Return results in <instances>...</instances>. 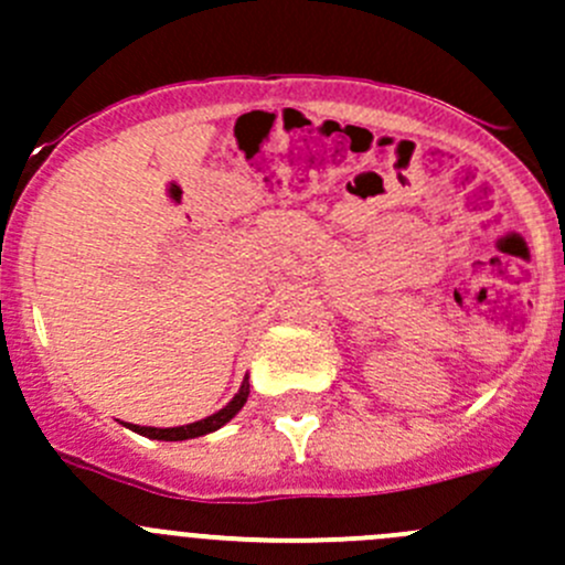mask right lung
I'll return each mask as SVG.
<instances>
[{
	"label": "right lung",
	"mask_w": 565,
	"mask_h": 565,
	"mask_svg": "<svg viewBox=\"0 0 565 565\" xmlns=\"http://www.w3.org/2000/svg\"><path fill=\"white\" fill-rule=\"evenodd\" d=\"M247 395H250V382H247V376H245L239 384V393H236L223 409H217L214 415H209V418L194 420V424H186V426H170V429H158V426H139V424H125V426H128V429H134L136 435L150 437V440H192V437L211 435V431H217L220 426L228 424V420L234 418L242 407H245Z\"/></svg>",
	"instance_id": "right-lung-1"
}]
</instances>
